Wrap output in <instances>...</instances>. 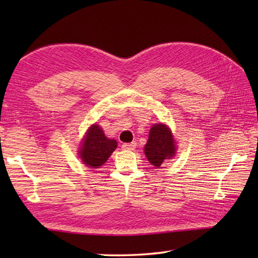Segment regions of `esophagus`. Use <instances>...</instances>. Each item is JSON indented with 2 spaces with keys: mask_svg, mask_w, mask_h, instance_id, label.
Masks as SVG:
<instances>
[{
  "mask_svg": "<svg viewBox=\"0 0 258 258\" xmlns=\"http://www.w3.org/2000/svg\"><path fill=\"white\" fill-rule=\"evenodd\" d=\"M136 147V143L135 142H132V143H127V144H123L122 149L126 150V151H133Z\"/></svg>",
  "mask_w": 258,
  "mask_h": 258,
  "instance_id": "esophagus-1",
  "label": "esophagus"
}]
</instances>
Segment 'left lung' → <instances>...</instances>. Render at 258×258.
<instances>
[{
  "label": "left lung",
  "instance_id": "obj_1",
  "mask_svg": "<svg viewBox=\"0 0 258 258\" xmlns=\"http://www.w3.org/2000/svg\"><path fill=\"white\" fill-rule=\"evenodd\" d=\"M147 160L156 168L176 154V145L171 130L165 124H154L150 130L149 140L144 146Z\"/></svg>",
  "mask_w": 258,
  "mask_h": 258
}]
</instances>
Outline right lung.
Segmentation results:
<instances>
[{
  "label": "right lung",
  "mask_w": 258,
  "mask_h": 258,
  "mask_svg": "<svg viewBox=\"0 0 258 258\" xmlns=\"http://www.w3.org/2000/svg\"><path fill=\"white\" fill-rule=\"evenodd\" d=\"M116 146L117 142L107 139L100 125L93 124L82 142L79 155L86 166L98 168L108 160Z\"/></svg>",
  "instance_id": "right-lung-1"
}]
</instances>
